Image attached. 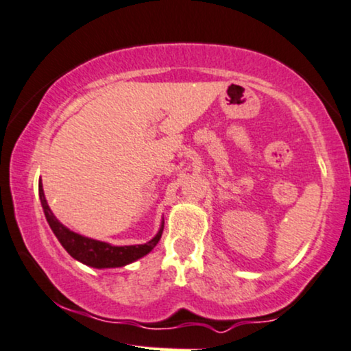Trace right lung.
I'll list each match as a JSON object with an SVG mask.
<instances>
[{
	"label": "right lung",
	"mask_w": 351,
	"mask_h": 351,
	"mask_svg": "<svg viewBox=\"0 0 351 351\" xmlns=\"http://www.w3.org/2000/svg\"><path fill=\"white\" fill-rule=\"evenodd\" d=\"M38 196L40 202H42L43 212H45L47 221L50 225V228L55 233L58 241L61 243V246L69 252L71 257L79 261V263L88 265V267L94 269H112V267H123L134 261L141 259L145 254H149L150 251L157 246V243L160 241L162 233H163V220L158 233L150 239V241L144 243V245H134V246H113L110 243L99 241V239H92L87 237H82L76 232H71L68 227H64L60 220L53 215L50 206H48L45 193H43L42 183L38 184Z\"/></svg>",
	"instance_id": "add662e5"
}]
</instances>
